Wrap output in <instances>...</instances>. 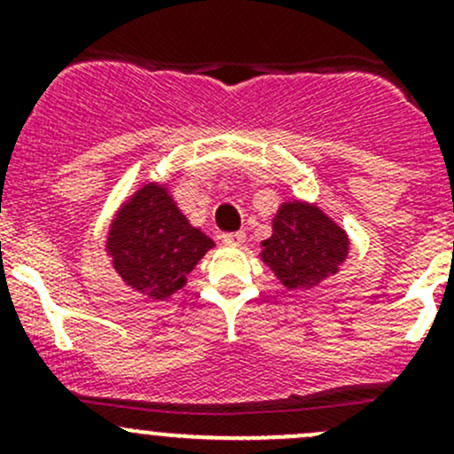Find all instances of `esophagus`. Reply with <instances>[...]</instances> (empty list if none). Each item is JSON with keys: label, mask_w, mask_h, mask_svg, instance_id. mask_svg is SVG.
Returning a JSON list of instances; mask_svg holds the SVG:
<instances>
[{"label": "esophagus", "mask_w": 454, "mask_h": 454, "mask_svg": "<svg viewBox=\"0 0 454 454\" xmlns=\"http://www.w3.org/2000/svg\"><path fill=\"white\" fill-rule=\"evenodd\" d=\"M244 239H246V235L241 231L223 232V235H222V241H223V244H228V246H241V244H244Z\"/></svg>", "instance_id": "esophagus-1"}]
</instances>
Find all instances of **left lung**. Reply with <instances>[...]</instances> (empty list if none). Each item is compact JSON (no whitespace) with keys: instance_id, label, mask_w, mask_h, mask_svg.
<instances>
[{"instance_id":"left-lung-1","label":"left lung","mask_w":454,"mask_h":454,"mask_svg":"<svg viewBox=\"0 0 454 454\" xmlns=\"http://www.w3.org/2000/svg\"><path fill=\"white\" fill-rule=\"evenodd\" d=\"M349 241L342 228L329 222L316 206L283 204L274 217V232L263 241L265 263L287 290L309 287L338 270Z\"/></svg>"}]
</instances>
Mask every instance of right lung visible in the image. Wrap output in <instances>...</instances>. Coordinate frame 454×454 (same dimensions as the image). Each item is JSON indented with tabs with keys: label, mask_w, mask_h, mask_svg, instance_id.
Instances as JSON below:
<instances>
[{
	"label": "right lung",
	"mask_w": 454,
	"mask_h": 454,
	"mask_svg": "<svg viewBox=\"0 0 454 454\" xmlns=\"http://www.w3.org/2000/svg\"><path fill=\"white\" fill-rule=\"evenodd\" d=\"M213 246L158 184L142 186L122 206L107 239L118 274L153 299L182 290L186 274Z\"/></svg>",
	"instance_id": "add662e5"
}]
</instances>
